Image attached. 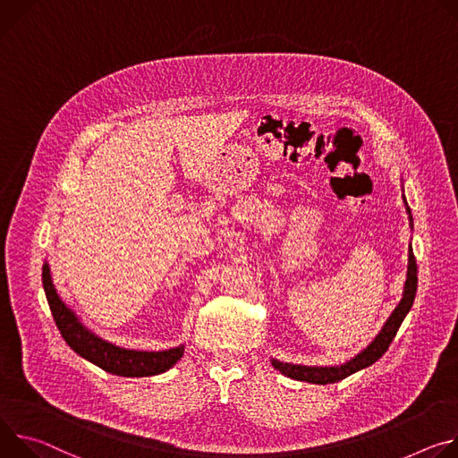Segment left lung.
Masks as SVG:
<instances>
[{
    "instance_id": "left-lung-1",
    "label": "left lung",
    "mask_w": 458,
    "mask_h": 458,
    "mask_svg": "<svg viewBox=\"0 0 458 458\" xmlns=\"http://www.w3.org/2000/svg\"><path fill=\"white\" fill-rule=\"evenodd\" d=\"M403 198V206H405V213L410 215V225L413 229V216H411V209L408 206V201ZM417 284H419V276H417V260L413 255V247L410 243V252H408V275H405V284H403V293L402 298L398 301V306L393 310V313L389 315V318L386 320V324L382 326V329L378 331V335L360 351L354 354V357L340 366H303V364H291V362H280L276 359L271 360L273 368L276 371H280L284 377H289L293 380H300V382H311V384H335L340 382L344 378H347L349 375L357 373L360 369H366L369 366H373L382 354L387 351L389 344L393 342L400 324L403 322L405 315L410 313L413 301H415V294H417Z\"/></svg>"
}]
</instances>
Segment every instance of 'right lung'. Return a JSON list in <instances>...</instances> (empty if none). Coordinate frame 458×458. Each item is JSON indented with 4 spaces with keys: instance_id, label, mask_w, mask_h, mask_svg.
<instances>
[{
    "instance_id": "1",
    "label": "right lung",
    "mask_w": 458,
    "mask_h": 458,
    "mask_svg": "<svg viewBox=\"0 0 458 458\" xmlns=\"http://www.w3.org/2000/svg\"><path fill=\"white\" fill-rule=\"evenodd\" d=\"M41 280L50 311H53L55 322L64 340L81 359L92 362L104 371L118 377H152L169 371L183 357V344L164 351H141L127 349L101 338L90 331L74 313V310H71L62 300L55 287L48 262L43 264Z\"/></svg>"
}]
</instances>
